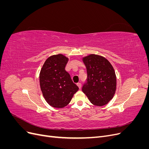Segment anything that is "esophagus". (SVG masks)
I'll return each instance as SVG.
<instances>
[{"label":"esophagus","mask_w":149,"mask_h":149,"mask_svg":"<svg viewBox=\"0 0 149 149\" xmlns=\"http://www.w3.org/2000/svg\"><path fill=\"white\" fill-rule=\"evenodd\" d=\"M77 85H78V86L79 87V88L81 89V83H78Z\"/></svg>","instance_id":"obj_1"}]
</instances>
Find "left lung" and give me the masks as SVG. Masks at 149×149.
<instances>
[{
  "label": "left lung",
  "mask_w": 149,
  "mask_h": 149,
  "mask_svg": "<svg viewBox=\"0 0 149 149\" xmlns=\"http://www.w3.org/2000/svg\"><path fill=\"white\" fill-rule=\"evenodd\" d=\"M87 79L82 91L93 105H106L113 97L116 89V77L113 67L105 58L90 55L83 58Z\"/></svg>",
  "instance_id": "1"
}]
</instances>
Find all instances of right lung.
<instances>
[{"label":"right lung","mask_w":149,"mask_h":149,"mask_svg":"<svg viewBox=\"0 0 149 149\" xmlns=\"http://www.w3.org/2000/svg\"><path fill=\"white\" fill-rule=\"evenodd\" d=\"M68 61L61 54L53 55L45 61L40 71V88L47 102L53 107L67 106L79 89L65 70Z\"/></svg>","instance_id":"add662e5"}]
</instances>
